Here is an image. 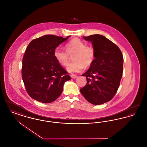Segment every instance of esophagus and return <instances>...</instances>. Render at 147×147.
<instances>
[{
	"mask_svg": "<svg viewBox=\"0 0 147 147\" xmlns=\"http://www.w3.org/2000/svg\"><path fill=\"white\" fill-rule=\"evenodd\" d=\"M70 77H71V78H73V79H74V78H77V76H76V75H75V74H71L70 75Z\"/></svg>",
	"mask_w": 147,
	"mask_h": 147,
	"instance_id": "obj_1",
	"label": "esophagus"
}]
</instances>
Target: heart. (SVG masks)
Wrapping results in <instances>:
<instances>
[{"mask_svg":"<svg viewBox=\"0 0 147 147\" xmlns=\"http://www.w3.org/2000/svg\"><path fill=\"white\" fill-rule=\"evenodd\" d=\"M66 52L57 48L54 51V56L57 61L63 66L68 65L70 57L73 55V62L68 65L67 70L70 73L80 71L84 67L88 68L94 62L95 58V49L79 38L71 39L65 45Z\"/></svg>","mask_w":147,"mask_h":147,"instance_id":"obj_1","label":"heart"}]
</instances>
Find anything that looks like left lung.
<instances>
[{"label": "left lung", "mask_w": 147, "mask_h": 147, "mask_svg": "<svg viewBox=\"0 0 147 147\" xmlns=\"http://www.w3.org/2000/svg\"><path fill=\"white\" fill-rule=\"evenodd\" d=\"M92 42L95 58L89 69L82 74L86 85L80 89L86 100L94 105L110 101L120 85L123 70V57L119 47L103 35L83 36Z\"/></svg>", "instance_id": "1"}]
</instances>
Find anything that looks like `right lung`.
<instances>
[{"label": "right lung", "mask_w": 147, "mask_h": 147, "mask_svg": "<svg viewBox=\"0 0 147 147\" xmlns=\"http://www.w3.org/2000/svg\"><path fill=\"white\" fill-rule=\"evenodd\" d=\"M66 38L45 35L29 44L23 58L22 77L26 92L35 100L49 103L61 95L68 73L57 61L54 51Z\"/></svg>", "instance_id": "right-lung-1"}]
</instances>
